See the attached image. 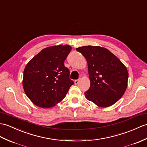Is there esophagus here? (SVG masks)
<instances>
[{
    "mask_svg": "<svg viewBox=\"0 0 147 147\" xmlns=\"http://www.w3.org/2000/svg\"><path fill=\"white\" fill-rule=\"evenodd\" d=\"M79 83H80V80H76L74 81V84H78Z\"/></svg>",
    "mask_w": 147,
    "mask_h": 147,
    "instance_id": "1",
    "label": "esophagus"
}]
</instances>
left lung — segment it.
I'll return each mask as SVG.
<instances>
[{"mask_svg":"<svg viewBox=\"0 0 147 147\" xmlns=\"http://www.w3.org/2000/svg\"><path fill=\"white\" fill-rule=\"evenodd\" d=\"M76 49L87 61L90 80V89L84 93L87 100L102 108L117 103L128 86L126 66L105 47L88 46Z\"/></svg>","mask_w":147,"mask_h":147,"instance_id":"obj_1","label":"left lung"}]
</instances>
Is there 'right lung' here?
Wrapping results in <instances>:
<instances>
[{
    "mask_svg": "<svg viewBox=\"0 0 147 147\" xmlns=\"http://www.w3.org/2000/svg\"><path fill=\"white\" fill-rule=\"evenodd\" d=\"M72 47L57 45L46 47L26 64L22 80L27 96L37 107L51 108L65 98L74 82L64 61Z\"/></svg>",
    "mask_w": 147,
    "mask_h": 147,
    "instance_id": "add662e5",
    "label": "right lung"
}]
</instances>
